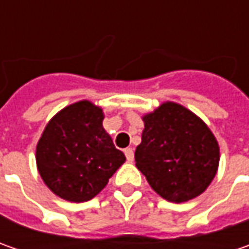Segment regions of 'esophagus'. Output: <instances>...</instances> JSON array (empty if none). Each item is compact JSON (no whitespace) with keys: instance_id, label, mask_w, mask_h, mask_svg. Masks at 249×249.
Returning a JSON list of instances; mask_svg holds the SVG:
<instances>
[{"instance_id":"34e87169","label":"esophagus","mask_w":249,"mask_h":249,"mask_svg":"<svg viewBox=\"0 0 249 249\" xmlns=\"http://www.w3.org/2000/svg\"><path fill=\"white\" fill-rule=\"evenodd\" d=\"M124 155H126L127 160H129V162H131V160L134 159V151H133V148L124 149Z\"/></svg>"}]
</instances>
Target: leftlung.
<instances>
[{
  "instance_id": "obj_1",
  "label": "left lung",
  "mask_w": 249,
  "mask_h": 249,
  "mask_svg": "<svg viewBox=\"0 0 249 249\" xmlns=\"http://www.w3.org/2000/svg\"><path fill=\"white\" fill-rule=\"evenodd\" d=\"M142 122L134 158L151 188L176 204L201 196L215 178L220 159L217 140L208 124L172 101L142 115Z\"/></svg>"
}]
</instances>
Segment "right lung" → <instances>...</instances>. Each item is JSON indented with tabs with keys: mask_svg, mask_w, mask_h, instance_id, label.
Returning a JSON list of instances; mask_svg holds the SVG:
<instances>
[{
	"mask_svg": "<svg viewBox=\"0 0 249 249\" xmlns=\"http://www.w3.org/2000/svg\"><path fill=\"white\" fill-rule=\"evenodd\" d=\"M104 118L102 108L91 101L74 102L53 115L37 142V170L65 201L92 199L126 160L104 129Z\"/></svg>",
	"mask_w": 249,
	"mask_h": 249,
	"instance_id": "1",
	"label": "right lung"
}]
</instances>
